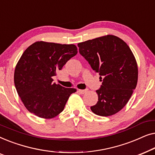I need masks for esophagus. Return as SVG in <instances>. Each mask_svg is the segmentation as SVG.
<instances>
[{
  "label": "esophagus",
  "mask_w": 155,
  "mask_h": 155,
  "mask_svg": "<svg viewBox=\"0 0 155 155\" xmlns=\"http://www.w3.org/2000/svg\"><path fill=\"white\" fill-rule=\"evenodd\" d=\"M78 92H79L80 94H84L87 92V90H78Z\"/></svg>",
  "instance_id": "obj_1"
}]
</instances>
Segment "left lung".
Segmentation results:
<instances>
[{"mask_svg": "<svg viewBox=\"0 0 155 155\" xmlns=\"http://www.w3.org/2000/svg\"><path fill=\"white\" fill-rule=\"evenodd\" d=\"M78 46L102 81L96 91L98 101L91 110L98 116L114 115L126 106L136 87L138 71L134 55L126 42L114 35L81 42Z\"/></svg>", "mask_w": 155, "mask_h": 155, "instance_id": "left-lung-1", "label": "left lung"}]
</instances>
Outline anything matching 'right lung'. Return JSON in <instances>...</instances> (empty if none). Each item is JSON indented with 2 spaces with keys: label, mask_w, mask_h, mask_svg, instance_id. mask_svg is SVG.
<instances>
[{
  "label": "right lung",
  "mask_w": 155,
  "mask_h": 155,
  "mask_svg": "<svg viewBox=\"0 0 155 155\" xmlns=\"http://www.w3.org/2000/svg\"><path fill=\"white\" fill-rule=\"evenodd\" d=\"M78 53L74 44L37 41L19 60L14 73L17 92L27 109L43 118H52L64 109L76 89L53 82L56 71Z\"/></svg>",
  "instance_id": "right-lung-1"
}]
</instances>
